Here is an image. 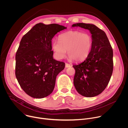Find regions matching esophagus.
<instances>
[{
	"label": "esophagus",
	"mask_w": 128,
	"mask_h": 128,
	"mask_svg": "<svg viewBox=\"0 0 128 128\" xmlns=\"http://www.w3.org/2000/svg\"><path fill=\"white\" fill-rule=\"evenodd\" d=\"M70 66H71V65L70 64H69L68 63H65V67L66 68H68V67H70Z\"/></svg>",
	"instance_id": "obj_1"
}]
</instances>
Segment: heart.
<instances>
[{"label": "heart", "instance_id": "heart-1", "mask_svg": "<svg viewBox=\"0 0 128 128\" xmlns=\"http://www.w3.org/2000/svg\"><path fill=\"white\" fill-rule=\"evenodd\" d=\"M92 45L93 40L90 34L78 31H69L60 34L58 41L52 42V48L57 59H63L67 50L70 59L81 61L88 57Z\"/></svg>", "mask_w": 128, "mask_h": 128}]
</instances>
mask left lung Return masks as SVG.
<instances>
[{
    "mask_svg": "<svg viewBox=\"0 0 128 128\" xmlns=\"http://www.w3.org/2000/svg\"><path fill=\"white\" fill-rule=\"evenodd\" d=\"M72 27L88 29L92 34L93 45L88 57L73 65L76 70L74 83L78 92L86 97L101 94L106 88L113 71V50L106 33L92 24L79 23Z\"/></svg>",
    "mask_w": 128,
    "mask_h": 128,
    "instance_id": "obj_1",
    "label": "left lung"
}]
</instances>
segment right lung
I'll list each match as a JSON object with an SVG mask.
<instances>
[{"instance_id":"obj_1","label":"right lung","mask_w":128,"mask_h":128,"mask_svg":"<svg viewBox=\"0 0 128 128\" xmlns=\"http://www.w3.org/2000/svg\"><path fill=\"white\" fill-rule=\"evenodd\" d=\"M66 28L57 24L40 23L23 36L16 54L15 74L29 96L40 99L52 92L56 77L65 64L54 59L52 40Z\"/></svg>"}]
</instances>
